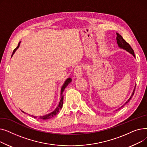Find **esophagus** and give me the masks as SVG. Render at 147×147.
Listing matches in <instances>:
<instances>
[{"instance_id":"1","label":"esophagus","mask_w":147,"mask_h":147,"mask_svg":"<svg viewBox=\"0 0 147 147\" xmlns=\"http://www.w3.org/2000/svg\"><path fill=\"white\" fill-rule=\"evenodd\" d=\"M74 75L77 77V78H79V77L82 76V68L81 65H78L76 66L74 68Z\"/></svg>"}]
</instances>
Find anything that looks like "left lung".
I'll return each mask as SVG.
<instances>
[{
	"mask_svg": "<svg viewBox=\"0 0 147 147\" xmlns=\"http://www.w3.org/2000/svg\"><path fill=\"white\" fill-rule=\"evenodd\" d=\"M116 34H117V37H116V38H117V44L119 45V47H120V48L125 49L126 51H127V52H129L131 54H132V55L134 56V57H135V54H134V49H133L132 48V47H131V46H130V45L124 39V38H123V37H122L120 34H119L118 33H116ZM135 88H136V86H135V89H134V92H133V93H132V95H131V96L130 97V98L127 100V101L124 105H123L120 108H119V109L118 110H120V109H121V108H122L123 107H124V106L130 101V99L132 98V97L133 95H134Z\"/></svg>",
	"mask_w": 147,
	"mask_h": 147,
	"instance_id": "1",
	"label": "left lung"
}]
</instances>
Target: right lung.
<instances>
[{
	"label": "right lung",
	"mask_w": 147,
	"mask_h": 147,
	"mask_svg": "<svg viewBox=\"0 0 147 147\" xmlns=\"http://www.w3.org/2000/svg\"><path fill=\"white\" fill-rule=\"evenodd\" d=\"M19 45H20V43H18V45L17 46V47L13 51V52H12V56L13 55V54L14 53V52H15V51H16L17 49L19 47ZM71 82V78L67 79L65 80L64 84H63V87H62V88H61V99H60L59 103V104H58V106L56 108V109H55V110H54L53 112H52V113H49V114H46V115H43V116L38 117V119H41V120H47V119H51V118L54 117L55 115H57V114L59 113V111L61 110V109H62V107H63V105L64 95L63 94V92H64L65 88L67 86L68 84L69 83H70ZM22 112H23V111H22ZM23 113H24V112H23ZM31 116H33V117H34V118H37V117L34 116V115H31Z\"/></svg>",
	"instance_id": "right-lung-1"
}]
</instances>
